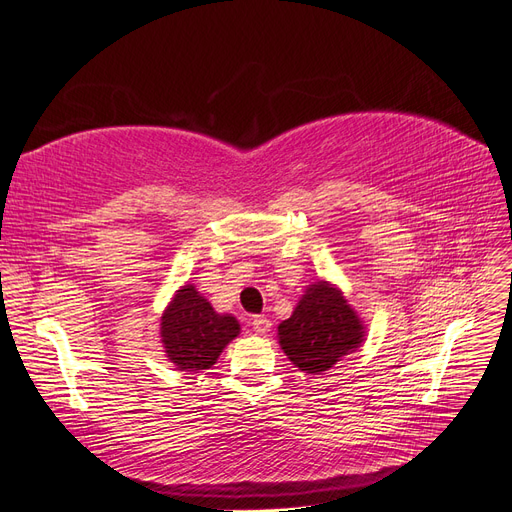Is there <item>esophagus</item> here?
Segmentation results:
<instances>
[{
  "label": "esophagus",
  "mask_w": 512,
  "mask_h": 512,
  "mask_svg": "<svg viewBox=\"0 0 512 512\" xmlns=\"http://www.w3.org/2000/svg\"><path fill=\"white\" fill-rule=\"evenodd\" d=\"M252 329L258 333V335H265L269 333L271 329V320L267 316H254L252 318Z\"/></svg>",
  "instance_id": "esophagus-1"
}]
</instances>
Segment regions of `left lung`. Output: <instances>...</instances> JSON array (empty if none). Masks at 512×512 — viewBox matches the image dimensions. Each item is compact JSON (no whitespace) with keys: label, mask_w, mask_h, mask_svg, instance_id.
<instances>
[{"label":"left lung","mask_w":512,"mask_h":512,"mask_svg":"<svg viewBox=\"0 0 512 512\" xmlns=\"http://www.w3.org/2000/svg\"><path fill=\"white\" fill-rule=\"evenodd\" d=\"M367 329L344 292L327 280L309 284L288 320L277 327L284 354L303 374L329 371L361 348Z\"/></svg>","instance_id":"left-lung-1"}]
</instances>
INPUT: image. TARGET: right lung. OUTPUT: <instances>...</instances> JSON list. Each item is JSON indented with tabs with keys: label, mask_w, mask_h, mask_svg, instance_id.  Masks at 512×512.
Listing matches in <instances>:
<instances>
[{
	"label": "right lung",
	"mask_w": 512,
	"mask_h": 512,
	"mask_svg": "<svg viewBox=\"0 0 512 512\" xmlns=\"http://www.w3.org/2000/svg\"><path fill=\"white\" fill-rule=\"evenodd\" d=\"M241 331L232 314H218L194 284L181 286L160 322V342L168 361L179 371L198 374L220 359L222 350Z\"/></svg>",
	"instance_id": "obj_1"
}]
</instances>
